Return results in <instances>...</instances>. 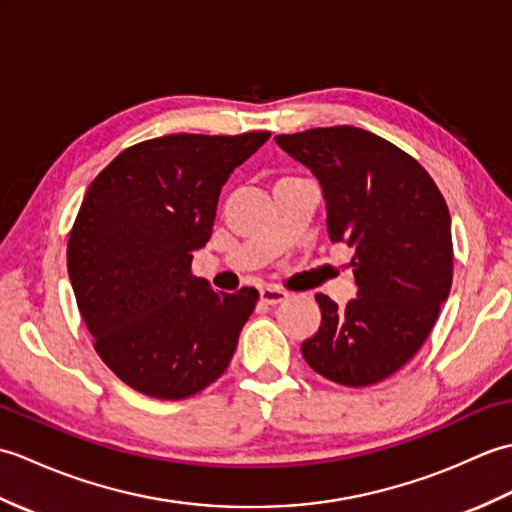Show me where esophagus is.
<instances>
[{"mask_svg":"<svg viewBox=\"0 0 512 512\" xmlns=\"http://www.w3.org/2000/svg\"><path fill=\"white\" fill-rule=\"evenodd\" d=\"M286 297H288V292L284 288H277V286H264L262 290H259V299L268 303V306H275V303H281Z\"/></svg>","mask_w":512,"mask_h":512,"instance_id":"obj_1","label":"esophagus"}]
</instances>
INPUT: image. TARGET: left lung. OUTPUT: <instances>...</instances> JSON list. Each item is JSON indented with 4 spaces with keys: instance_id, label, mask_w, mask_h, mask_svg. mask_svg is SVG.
I'll use <instances>...</instances> for the list:
<instances>
[{
    "instance_id": "1",
    "label": "left lung",
    "mask_w": 512,
    "mask_h": 512,
    "mask_svg": "<svg viewBox=\"0 0 512 512\" xmlns=\"http://www.w3.org/2000/svg\"><path fill=\"white\" fill-rule=\"evenodd\" d=\"M321 182L328 235L354 250L356 299L314 297L321 328L301 343L306 363L345 387H369L427 341L453 279L451 215L416 158L367 129L317 127L275 136Z\"/></svg>"
}]
</instances>
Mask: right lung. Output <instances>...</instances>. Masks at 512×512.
<instances>
[{
	"instance_id": "right-lung-1",
	"label": "right lung",
	"mask_w": 512,
	"mask_h": 512,
	"mask_svg": "<svg viewBox=\"0 0 512 512\" xmlns=\"http://www.w3.org/2000/svg\"><path fill=\"white\" fill-rule=\"evenodd\" d=\"M270 138L171 134L121 151L90 184L68 275L103 363L140 394L182 400L224 374L259 292L191 273L228 176Z\"/></svg>"
}]
</instances>
